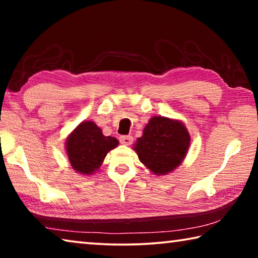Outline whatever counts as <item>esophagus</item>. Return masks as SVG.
<instances>
[{"label": "esophagus", "instance_id": "34e87169", "mask_svg": "<svg viewBox=\"0 0 258 258\" xmlns=\"http://www.w3.org/2000/svg\"><path fill=\"white\" fill-rule=\"evenodd\" d=\"M119 142L121 143V145L130 146V145H132L133 138L131 137V135H121V137L119 138Z\"/></svg>", "mask_w": 258, "mask_h": 258}]
</instances>
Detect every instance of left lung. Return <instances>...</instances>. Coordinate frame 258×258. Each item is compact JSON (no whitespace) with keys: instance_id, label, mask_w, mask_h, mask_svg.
<instances>
[{"instance_id":"obj_1","label":"left lung","mask_w":258,"mask_h":258,"mask_svg":"<svg viewBox=\"0 0 258 258\" xmlns=\"http://www.w3.org/2000/svg\"><path fill=\"white\" fill-rule=\"evenodd\" d=\"M190 134L180 120L155 116L134 145L139 159L156 175L173 172L186 156Z\"/></svg>"}]
</instances>
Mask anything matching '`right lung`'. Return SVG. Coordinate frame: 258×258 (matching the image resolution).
<instances>
[{
	"label": "right lung",
	"mask_w": 258,
	"mask_h": 258,
	"mask_svg": "<svg viewBox=\"0 0 258 258\" xmlns=\"http://www.w3.org/2000/svg\"><path fill=\"white\" fill-rule=\"evenodd\" d=\"M118 146V140L104 137L94 121H83L69 134L66 151L73 169L83 175L98 171L107 154Z\"/></svg>",
	"instance_id": "obj_1"
}]
</instances>
